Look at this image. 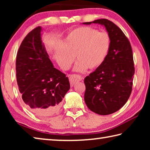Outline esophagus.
<instances>
[{"label":"esophagus","mask_w":150,"mask_h":150,"mask_svg":"<svg viewBox=\"0 0 150 150\" xmlns=\"http://www.w3.org/2000/svg\"><path fill=\"white\" fill-rule=\"evenodd\" d=\"M69 79L71 86H73L75 84V83L83 80V77L80 75L73 74V75H69Z\"/></svg>","instance_id":"esophagus-1"}]
</instances>
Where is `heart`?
Returning <instances> with one entry per match:
<instances>
[{"mask_svg": "<svg viewBox=\"0 0 150 150\" xmlns=\"http://www.w3.org/2000/svg\"><path fill=\"white\" fill-rule=\"evenodd\" d=\"M110 47V38L107 33L91 27H79L66 37L63 47L56 50L55 58L64 69H69L76 56L78 62L75 70H94L105 63Z\"/></svg>", "mask_w": 150, "mask_h": 150, "instance_id": "obj_1", "label": "heart"}]
</instances>
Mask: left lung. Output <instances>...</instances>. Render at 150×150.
Instances as JSON below:
<instances>
[{
    "label": "left lung",
    "instance_id": "8db88e82",
    "mask_svg": "<svg viewBox=\"0 0 150 150\" xmlns=\"http://www.w3.org/2000/svg\"><path fill=\"white\" fill-rule=\"evenodd\" d=\"M105 26L110 47L105 63L85 78V102L91 111L108 115L125 105L132 90L134 63L131 44L124 32L112 22L98 19L84 22Z\"/></svg>",
    "mask_w": 150,
    "mask_h": 150
}]
</instances>
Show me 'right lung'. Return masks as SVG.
<instances>
[{
  "label": "right lung",
  "mask_w": 150,
  "mask_h": 150,
  "mask_svg": "<svg viewBox=\"0 0 150 150\" xmlns=\"http://www.w3.org/2000/svg\"><path fill=\"white\" fill-rule=\"evenodd\" d=\"M41 27L24 38L16 59V81L22 100L37 116H48L59 110L70 88L68 77L54 67L41 40Z\"/></svg>",
  "instance_id": "right-lung-1"
}]
</instances>
